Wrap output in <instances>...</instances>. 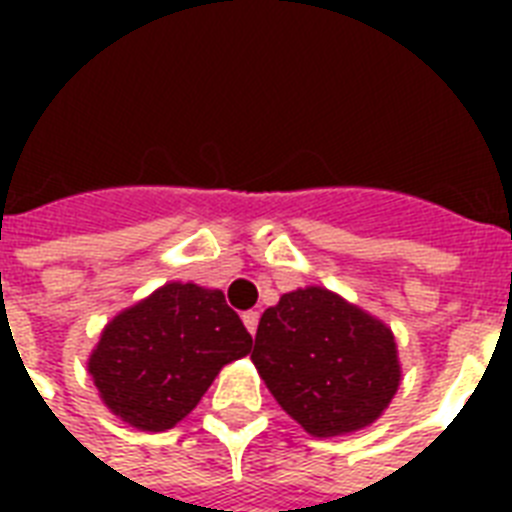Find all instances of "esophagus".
<instances>
[{"instance_id": "esophagus-1", "label": "esophagus", "mask_w": 512, "mask_h": 512, "mask_svg": "<svg viewBox=\"0 0 512 512\" xmlns=\"http://www.w3.org/2000/svg\"><path fill=\"white\" fill-rule=\"evenodd\" d=\"M241 319H244V327L249 329V335H255V332H257V321H260V313H257V311H247V313H244V316H241Z\"/></svg>"}]
</instances>
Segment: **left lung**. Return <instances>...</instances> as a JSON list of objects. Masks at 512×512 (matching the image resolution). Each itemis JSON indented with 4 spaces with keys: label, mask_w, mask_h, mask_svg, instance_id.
I'll return each mask as SVG.
<instances>
[{
    "label": "left lung",
    "mask_w": 512,
    "mask_h": 512,
    "mask_svg": "<svg viewBox=\"0 0 512 512\" xmlns=\"http://www.w3.org/2000/svg\"><path fill=\"white\" fill-rule=\"evenodd\" d=\"M252 361L281 409L319 438L377 420L401 380L390 329L321 287L263 313Z\"/></svg>",
    "instance_id": "1"
}]
</instances>
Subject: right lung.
I'll return each mask as SVG.
<instances>
[{"label": "right lung", "instance_id": "add662e5", "mask_svg": "<svg viewBox=\"0 0 512 512\" xmlns=\"http://www.w3.org/2000/svg\"><path fill=\"white\" fill-rule=\"evenodd\" d=\"M249 350L252 335L223 292L175 281L108 324L90 374L116 417L159 433L183 420L217 372Z\"/></svg>", "mask_w": 512, "mask_h": 512}]
</instances>
